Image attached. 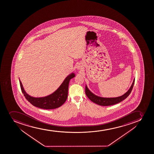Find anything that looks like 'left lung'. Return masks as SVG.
Wrapping results in <instances>:
<instances>
[{
    "label": "left lung",
    "mask_w": 154,
    "mask_h": 154,
    "mask_svg": "<svg viewBox=\"0 0 154 154\" xmlns=\"http://www.w3.org/2000/svg\"><path fill=\"white\" fill-rule=\"evenodd\" d=\"M134 81H135V79H134L133 81V84L131 85V87H130L129 90H128L126 93L124 94L123 95L117 97L104 98L96 96L89 90L86 85L85 87L86 94L90 100H91L92 102L98 105H101V106H109V105H114L121 102L126 98L128 97V96L130 94V93H131V90L133 89V86L134 85Z\"/></svg>",
    "instance_id": "8db88e82"
}]
</instances>
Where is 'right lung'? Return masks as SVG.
<instances>
[{
	"label": "right lung",
	"instance_id": "right-lung-1",
	"mask_svg": "<svg viewBox=\"0 0 154 154\" xmlns=\"http://www.w3.org/2000/svg\"><path fill=\"white\" fill-rule=\"evenodd\" d=\"M75 76L74 73L69 75L56 91L51 94L43 97H33L28 94L24 91L20 80V86L24 97L32 105L45 109H52L59 107L65 103L68 97L69 83L70 80Z\"/></svg>",
	"mask_w": 154,
	"mask_h": 154
}]
</instances>
